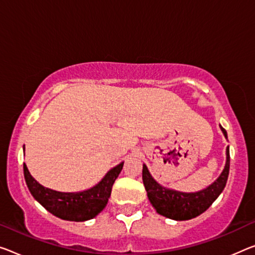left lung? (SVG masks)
Instances as JSON below:
<instances>
[{"label": "left lung", "mask_w": 255, "mask_h": 255, "mask_svg": "<svg viewBox=\"0 0 255 255\" xmlns=\"http://www.w3.org/2000/svg\"><path fill=\"white\" fill-rule=\"evenodd\" d=\"M220 128L227 138L226 130L222 127ZM226 154V165L220 177L206 189L197 191V193H181V191L167 189V188L160 186L151 177L147 166L143 164V185L146 188L148 198H149L151 205L157 211V213L168 219L183 221L190 220V219L198 217L199 214L205 212L225 189L227 180H228L230 164L229 147H227Z\"/></svg>", "instance_id": "8db88e82"}]
</instances>
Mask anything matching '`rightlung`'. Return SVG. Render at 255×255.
I'll return each mask as SVG.
<instances>
[{
	"label": "right lung",
	"instance_id": "add662e5",
	"mask_svg": "<svg viewBox=\"0 0 255 255\" xmlns=\"http://www.w3.org/2000/svg\"><path fill=\"white\" fill-rule=\"evenodd\" d=\"M123 165L124 162L120 163L109 170L95 187L78 193H61L43 187L30 175L25 163L23 175L30 194L45 210L62 220L81 222L93 219L105 209L111 197L112 187Z\"/></svg>",
	"mask_w": 255,
	"mask_h": 255
}]
</instances>
